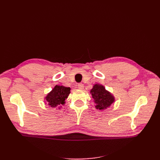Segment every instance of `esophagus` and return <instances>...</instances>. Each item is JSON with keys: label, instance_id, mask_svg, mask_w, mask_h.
I'll return each instance as SVG.
<instances>
[{"label": "esophagus", "instance_id": "esophagus-1", "mask_svg": "<svg viewBox=\"0 0 160 160\" xmlns=\"http://www.w3.org/2000/svg\"><path fill=\"white\" fill-rule=\"evenodd\" d=\"M77 88H78L79 89H83L84 88V85L83 83H79L77 85Z\"/></svg>", "mask_w": 160, "mask_h": 160}]
</instances>
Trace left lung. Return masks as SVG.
<instances>
[{
  "mask_svg": "<svg viewBox=\"0 0 160 160\" xmlns=\"http://www.w3.org/2000/svg\"><path fill=\"white\" fill-rule=\"evenodd\" d=\"M90 93L96 104L95 108L99 110H104L109 108L114 101L115 98L105 88L100 84L96 83L90 91Z\"/></svg>",
  "mask_w": 160,
  "mask_h": 160,
  "instance_id": "1",
  "label": "left lung"
}]
</instances>
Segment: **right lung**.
Masks as SVG:
<instances>
[{
  "label": "right lung",
  "instance_id": "1",
  "mask_svg": "<svg viewBox=\"0 0 160 160\" xmlns=\"http://www.w3.org/2000/svg\"><path fill=\"white\" fill-rule=\"evenodd\" d=\"M71 88L62 85H55V88L45 98V102L49 108L60 109L65 103V99L71 93Z\"/></svg>",
  "mask_w": 160,
  "mask_h": 160
}]
</instances>
